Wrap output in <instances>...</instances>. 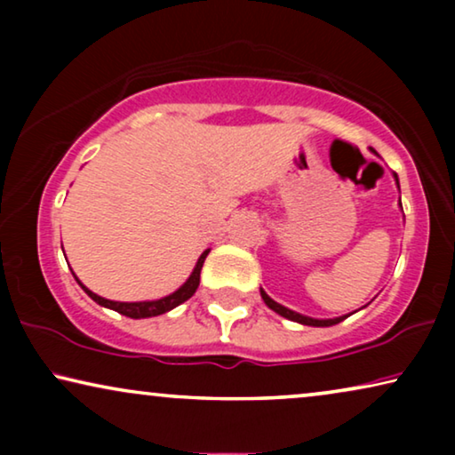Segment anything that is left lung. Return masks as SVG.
<instances>
[{
  "mask_svg": "<svg viewBox=\"0 0 455 455\" xmlns=\"http://www.w3.org/2000/svg\"><path fill=\"white\" fill-rule=\"evenodd\" d=\"M395 176V173H394ZM395 180H397V176H395ZM400 186V184H397ZM260 296H263V300H265V304L267 307H269L271 310H275L277 315H282V316H285V319H290V321H296V323H302V325H310V327H331V325H338L339 321H344L346 316H338V319H310V316H304V315H300V313H294V310H290V308H285V307H282V304H277L275 300H271L269 296L265 294V290H260Z\"/></svg>",
  "mask_w": 455,
  "mask_h": 455,
  "instance_id": "8db88e82",
  "label": "left lung"
}]
</instances>
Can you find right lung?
<instances>
[{
    "label": "right lung",
    "mask_w": 455,
    "mask_h": 455,
    "mask_svg": "<svg viewBox=\"0 0 455 455\" xmlns=\"http://www.w3.org/2000/svg\"><path fill=\"white\" fill-rule=\"evenodd\" d=\"M207 254H209V251H204L201 254V259H198L195 271H192L188 282H186L182 288L176 290L170 296L161 298V300H153V302H114V300H105V298L92 294L89 288H84V285L80 283L78 279H76V282L83 285V290L86 291V294H89L97 304H101V307L116 310V313H120L124 316H130V319H147V316H157V315L167 313V310L176 308L178 304L186 302L192 294H195L196 288H198V282H201V269H203L204 259H207Z\"/></svg>",
    "instance_id": "1"
}]
</instances>
